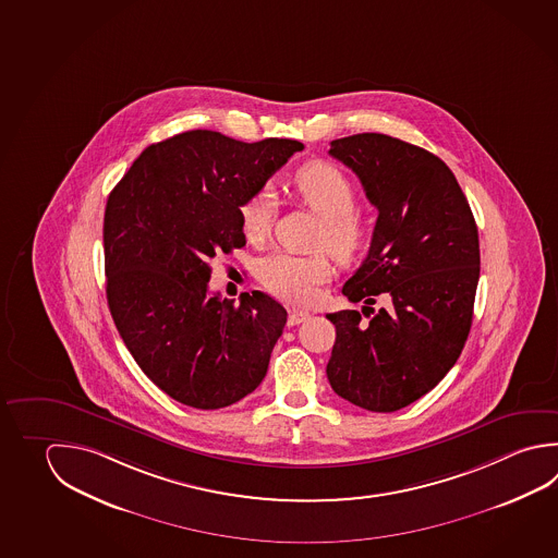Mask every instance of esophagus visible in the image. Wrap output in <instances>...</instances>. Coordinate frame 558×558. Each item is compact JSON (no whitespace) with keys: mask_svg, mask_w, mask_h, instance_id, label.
<instances>
[{"mask_svg":"<svg viewBox=\"0 0 558 558\" xmlns=\"http://www.w3.org/2000/svg\"><path fill=\"white\" fill-rule=\"evenodd\" d=\"M308 318H311V315H308V313H304V311H291V313H289V318H287V325H301V323L308 320Z\"/></svg>","mask_w":558,"mask_h":558,"instance_id":"obj_1","label":"esophagus"}]
</instances>
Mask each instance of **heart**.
<instances>
[{"label":"heart","mask_w":558,"mask_h":558,"mask_svg":"<svg viewBox=\"0 0 558 558\" xmlns=\"http://www.w3.org/2000/svg\"><path fill=\"white\" fill-rule=\"evenodd\" d=\"M293 191L299 201L323 218L316 247H326L338 262H350L364 245L365 223L355 213V186L338 165L311 161L294 172ZM275 194L257 189L240 208L245 240L259 245L274 228ZM332 279V265L325 254L296 255L274 252L259 262V281L287 303H313L323 284Z\"/></svg>","instance_id":"1"}]
</instances>
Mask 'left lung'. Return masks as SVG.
Listing matches in <instances>:
<instances>
[{
  "label": "left lung",
  "mask_w": 558,
  "mask_h": 558,
  "mask_svg": "<svg viewBox=\"0 0 558 558\" xmlns=\"http://www.w3.org/2000/svg\"><path fill=\"white\" fill-rule=\"evenodd\" d=\"M377 208L369 252L342 293L357 311L326 315L336 326L326 365L335 393L393 413L428 393L457 364L474 316L480 242L454 172L436 155L384 133L330 143ZM384 293L386 312L371 308Z\"/></svg>",
  "instance_id": "obj_1"
}]
</instances>
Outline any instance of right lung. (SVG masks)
Masks as SVG:
<instances>
[{"label":"right lung","mask_w":558,"mask_h":558,"mask_svg":"<svg viewBox=\"0 0 558 558\" xmlns=\"http://www.w3.org/2000/svg\"><path fill=\"white\" fill-rule=\"evenodd\" d=\"M303 149L294 140L179 133L149 145L108 196L113 323L143 374L183 405L222 409L264 381L287 311L262 291L238 304L210 294V262L245 245L242 204Z\"/></svg>","instance_id":"obj_1"}]
</instances>
